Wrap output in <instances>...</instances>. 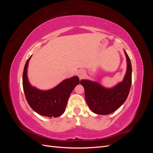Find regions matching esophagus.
I'll return each mask as SVG.
<instances>
[{"mask_svg":"<svg viewBox=\"0 0 153 153\" xmlns=\"http://www.w3.org/2000/svg\"><path fill=\"white\" fill-rule=\"evenodd\" d=\"M85 72H84V71H83V70H81V71H79V72H78V77H79L80 79L81 78H82L83 77H84V76H85Z\"/></svg>","mask_w":153,"mask_h":153,"instance_id":"1","label":"esophagus"}]
</instances>
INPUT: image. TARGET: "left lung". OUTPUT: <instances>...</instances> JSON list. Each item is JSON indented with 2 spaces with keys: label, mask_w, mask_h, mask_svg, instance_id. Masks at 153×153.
Listing matches in <instances>:
<instances>
[{
  "label": "left lung",
  "mask_w": 153,
  "mask_h": 153,
  "mask_svg": "<svg viewBox=\"0 0 153 153\" xmlns=\"http://www.w3.org/2000/svg\"><path fill=\"white\" fill-rule=\"evenodd\" d=\"M127 60V71L122 82L112 89H106L98 82L82 80L85 98L90 109L97 114L107 115L115 112L127 99L131 85L132 68L130 59L124 51Z\"/></svg>",
  "instance_id": "8db88e82"
}]
</instances>
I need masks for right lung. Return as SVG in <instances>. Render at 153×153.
<instances>
[{
	"label": "right lung",
	"instance_id": "obj_1",
	"mask_svg": "<svg viewBox=\"0 0 153 153\" xmlns=\"http://www.w3.org/2000/svg\"><path fill=\"white\" fill-rule=\"evenodd\" d=\"M27 59L23 72V88L26 100L36 112L43 116L57 117L65 110L69 97L72 91L80 84L78 76L64 80L53 89L40 91L32 87L27 79V69L29 59Z\"/></svg>",
	"mask_w": 153,
	"mask_h": 153
}]
</instances>
